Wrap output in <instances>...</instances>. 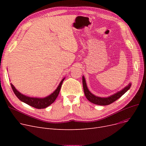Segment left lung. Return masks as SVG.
Wrapping results in <instances>:
<instances>
[{"mask_svg":"<svg viewBox=\"0 0 146 146\" xmlns=\"http://www.w3.org/2000/svg\"><path fill=\"white\" fill-rule=\"evenodd\" d=\"M82 82H83L84 93H85V96L88 99V100L94 104L102 105V106L110 105L115 101H117L118 99L121 98L126 92H127L129 89V88H131V83H129L127 86H125L121 90L117 92V93L114 94L108 97L102 98V97L97 96L90 92L87 86L86 80L85 77H84V76H82Z\"/></svg>","mask_w":146,"mask_h":146,"instance_id":"8db88e82","label":"left lung"}]
</instances>
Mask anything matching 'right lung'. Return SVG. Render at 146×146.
Returning a JSON list of instances; mask_svg holds the SVG:
<instances>
[{"mask_svg":"<svg viewBox=\"0 0 146 146\" xmlns=\"http://www.w3.org/2000/svg\"><path fill=\"white\" fill-rule=\"evenodd\" d=\"M64 79L65 78H64L62 79V80L60 82L59 85L58 86L57 89L54 91L52 94L45 98H33L24 95L22 94L21 92H19L15 88V86L12 83H11V85L14 94L21 101L31 106L36 109H44L47 108V107L50 106L51 104H52L55 101L59 94L61 85H62V83Z\"/></svg>","mask_w":146,"mask_h":146,"instance_id":"obj_1","label":"right lung"}]
</instances>
